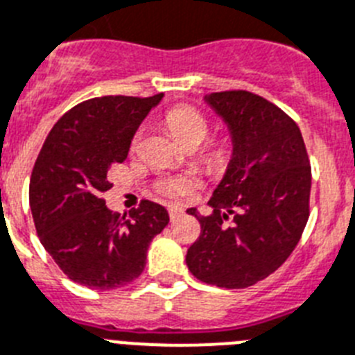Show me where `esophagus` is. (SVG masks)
<instances>
[{
  "label": "esophagus",
  "instance_id": "1",
  "mask_svg": "<svg viewBox=\"0 0 355 355\" xmlns=\"http://www.w3.org/2000/svg\"><path fill=\"white\" fill-rule=\"evenodd\" d=\"M181 215H183V210L178 207H171L168 208V217H171V220H175V219H180Z\"/></svg>",
  "mask_w": 355,
  "mask_h": 355
}]
</instances>
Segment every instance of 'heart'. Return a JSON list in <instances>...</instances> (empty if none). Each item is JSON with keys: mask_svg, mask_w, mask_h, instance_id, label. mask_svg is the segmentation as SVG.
I'll return each mask as SVG.
<instances>
[{"mask_svg": "<svg viewBox=\"0 0 355 355\" xmlns=\"http://www.w3.org/2000/svg\"><path fill=\"white\" fill-rule=\"evenodd\" d=\"M166 127L171 129L175 140L187 147H196L201 144L210 132V122H208L207 114L202 113L201 109L193 107V105H178L172 107L165 116ZM144 136V129H138L132 136L131 147L138 148ZM235 156V141L232 136H217L214 140L207 144L202 148L201 159L205 165L214 172H223L230 166ZM198 187L196 180L189 175H180V178H163L156 183V190L162 196L168 199H183L189 196L193 189Z\"/></svg>", "mask_w": 355, "mask_h": 355, "instance_id": "obj_1", "label": "heart"}]
</instances>
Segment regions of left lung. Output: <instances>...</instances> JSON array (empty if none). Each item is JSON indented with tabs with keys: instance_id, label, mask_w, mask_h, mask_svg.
<instances>
[{
	"instance_id": "obj_1",
	"label": "left lung",
	"mask_w": 355,
	"mask_h": 355,
	"mask_svg": "<svg viewBox=\"0 0 355 355\" xmlns=\"http://www.w3.org/2000/svg\"><path fill=\"white\" fill-rule=\"evenodd\" d=\"M207 102L226 120L235 156L187 251L198 280L242 289L277 271L302 239L311 202V163L300 127L278 105L251 91H219Z\"/></svg>"
}]
</instances>
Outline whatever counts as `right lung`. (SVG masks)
<instances>
[{"instance_id":"add662e5","label":"right lung","mask_w":355,"mask_h":355,"mask_svg":"<svg viewBox=\"0 0 355 355\" xmlns=\"http://www.w3.org/2000/svg\"><path fill=\"white\" fill-rule=\"evenodd\" d=\"M154 96L105 95L84 100L59 118L30 178V208L37 237L69 280L89 289H116L141 275L148 244L168 224L157 202L120 217L107 210V171L125 162L132 135Z\"/></svg>"}]
</instances>
